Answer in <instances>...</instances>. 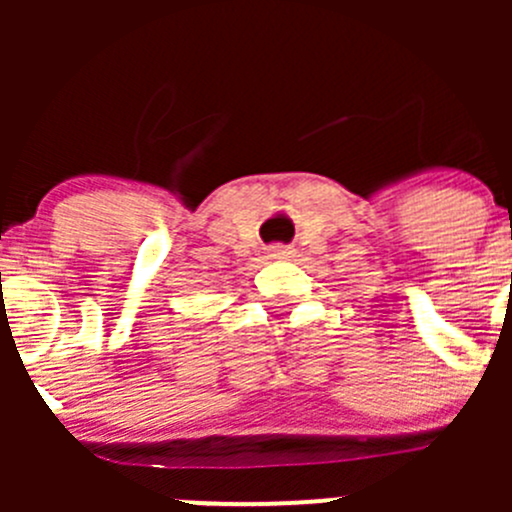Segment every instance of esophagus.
<instances>
[{"instance_id": "1", "label": "esophagus", "mask_w": 512, "mask_h": 512, "mask_svg": "<svg viewBox=\"0 0 512 512\" xmlns=\"http://www.w3.org/2000/svg\"><path fill=\"white\" fill-rule=\"evenodd\" d=\"M289 255H292V250H289L287 245H272L270 250H267V257H270V260H287Z\"/></svg>"}]
</instances>
